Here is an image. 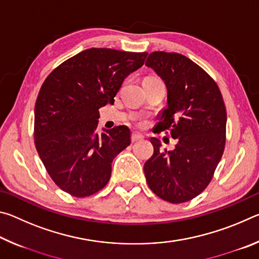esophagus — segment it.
Returning a JSON list of instances; mask_svg holds the SVG:
<instances>
[{"instance_id": "esophagus-1", "label": "esophagus", "mask_w": 259, "mask_h": 259, "mask_svg": "<svg viewBox=\"0 0 259 259\" xmlns=\"http://www.w3.org/2000/svg\"><path fill=\"white\" fill-rule=\"evenodd\" d=\"M142 139H144V136L142 134L133 133V135H131V140H133L134 143L135 142H138V140H142Z\"/></svg>"}]
</instances>
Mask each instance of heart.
Wrapping results in <instances>:
<instances>
[{
  "label": "heart",
  "instance_id": "heart-1",
  "mask_svg": "<svg viewBox=\"0 0 259 259\" xmlns=\"http://www.w3.org/2000/svg\"><path fill=\"white\" fill-rule=\"evenodd\" d=\"M147 78H156V77H147Z\"/></svg>",
  "mask_w": 259,
  "mask_h": 259
}]
</instances>
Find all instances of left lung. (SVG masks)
Segmentation results:
<instances>
[{
  "mask_svg": "<svg viewBox=\"0 0 259 259\" xmlns=\"http://www.w3.org/2000/svg\"><path fill=\"white\" fill-rule=\"evenodd\" d=\"M146 66L155 71L168 90L166 107L155 128L176 139L172 151L151 138L154 153L144 164L151 190L170 203H183L202 193L224 153L226 108L217 83L187 57L155 51Z\"/></svg>",
  "mask_w": 259,
  "mask_h": 259,
  "instance_id": "8db88e82",
  "label": "left lung"
}]
</instances>
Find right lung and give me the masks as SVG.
I'll return each mask as SVG.
<instances>
[{
  "instance_id": "obj_1",
  "label": "right lung",
  "mask_w": 259,
  "mask_h": 259,
  "mask_svg": "<svg viewBox=\"0 0 259 259\" xmlns=\"http://www.w3.org/2000/svg\"><path fill=\"white\" fill-rule=\"evenodd\" d=\"M147 52L91 48L56 67L35 103L34 139L40 159L60 190L85 198L111 178L112 162L131 143L125 125L98 135L99 108L114 103L124 78Z\"/></svg>"
}]
</instances>
